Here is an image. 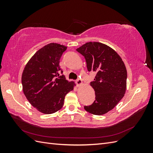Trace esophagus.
Masks as SVG:
<instances>
[{
	"label": "esophagus",
	"instance_id": "esophagus-1",
	"mask_svg": "<svg viewBox=\"0 0 153 153\" xmlns=\"http://www.w3.org/2000/svg\"><path fill=\"white\" fill-rule=\"evenodd\" d=\"M75 82H76V85H77L78 86H79V85H80L82 84V80H80V79H77V80L75 81Z\"/></svg>",
	"mask_w": 153,
	"mask_h": 153
}]
</instances>
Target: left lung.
Returning <instances> with one entry per match:
<instances>
[{
  "instance_id": "left-lung-1",
  "label": "left lung",
  "mask_w": 153,
  "mask_h": 153,
  "mask_svg": "<svg viewBox=\"0 0 153 153\" xmlns=\"http://www.w3.org/2000/svg\"><path fill=\"white\" fill-rule=\"evenodd\" d=\"M84 57L87 70L96 75L90 84L95 91L92 105L84 106L87 112L101 115L112 110L125 94L127 71L121 57L112 48L98 42H89L76 49Z\"/></svg>"
}]
</instances>
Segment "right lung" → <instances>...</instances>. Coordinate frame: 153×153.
<instances>
[{
	"label": "right lung",
	"mask_w": 153,
	"mask_h": 153,
	"mask_svg": "<svg viewBox=\"0 0 153 153\" xmlns=\"http://www.w3.org/2000/svg\"><path fill=\"white\" fill-rule=\"evenodd\" d=\"M67 47L50 43L39 49L27 62L22 76L23 91L30 103L40 112H56L64 105L66 95L73 90L59 66Z\"/></svg>",
	"instance_id": "obj_1"
}]
</instances>
